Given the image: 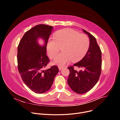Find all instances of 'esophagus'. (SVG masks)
<instances>
[{
    "mask_svg": "<svg viewBox=\"0 0 120 120\" xmlns=\"http://www.w3.org/2000/svg\"><path fill=\"white\" fill-rule=\"evenodd\" d=\"M63 68H64V67H61V66H59V67H58V69H59V71H61V70H62Z\"/></svg>",
    "mask_w": 120,
    "mask_h": 120,
    "instance_id": "1",
    "label": "esophagus"
}]
</instances>
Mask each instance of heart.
I'll use <instances>...</instances> for the list:
<instances>
[{"instance_id":"obj_1","label":"heart","mask_w":120,"mask_h":120,"mask_svg":"<svg viewBox=\"0 0 120 120\" xmlns=\"http://www.w3.org/2000/svg\"><path fill=\"white\" fill-rule=\"evenodd\" d=\"M90 40L89 37L72 29L65 28L57 31L54 37L49 38L47 43V50L53 58L62 47L61 53L55 58L53 63L62 66L70 61L77 62L82 59L89 50Z\"/></svg>"}]
</instances>
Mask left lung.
Returning a JSON list of instances; mask_svg holds the SVG:
<instances>
[{
	"label": "left lung",
	"mask_w": 120,
	"mask_h": 120,
	"mask_svg": "<svg viewBox=\"0 0 120 120\" xmlns=\"http://www.w3.org/2000/svg\"><path fill=\"white\" fill-rule=\"evenodd\" d=\"M83 30L89 36L90 47L82 59L73 64L82 70L78 71L73 66L68 67L70 71L68 85L79 94L86 93L93 88L98 81L101 71V52L96 38L85 30Z\"/></svg>",
	"instance_id": "obj_1"
}]
</instances>
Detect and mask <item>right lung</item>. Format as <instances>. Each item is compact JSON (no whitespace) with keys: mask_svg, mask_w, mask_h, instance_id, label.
<instances>
[{"mask_svg":"<svg viewBox=\"0 0 120 120\" xmlns=\"http://www.w3.org/2000/svg\"><path fill=\"white\" fill-rule=\"evenodd\" d=\"M52 30V26L36 25L26 32L18 46L19 73L26 85L37 94L48 91L59 72L58 67L55 65L44 70L49 62L46 55L47 43ZM40 38L45 41L42 46L38 43Z\"/></svg>","mask_w":120,"mask_h":120,"instance_id":"1","label":"right lung"}]
</instances>
